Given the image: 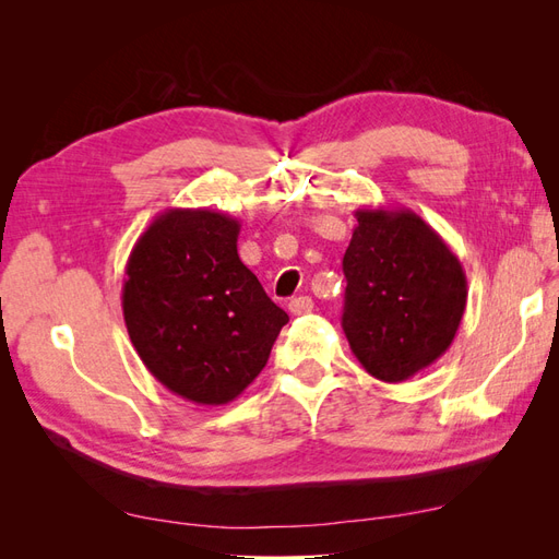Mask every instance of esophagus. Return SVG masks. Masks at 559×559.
Returning <instances> with one entry per match:
<instances>
[{
    "mask_svg": "<svg viewBox=\"0 0 559 559\" xmlns=\"http://www.w3.org/2000/svg\"><path fill=\"white\" fill-rule=\"evenodd\" d=\"M312 308H314V302H312V298L310 296H298V298H294L292 302H289V312L292 314H308V312H312Z\"/></svg>",
    "mask_w": 559,
    "mask_h": 559,
    "instance_id": "34e87169",
    "label": "esophagus"
}]
</instances>
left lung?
I'll return each instance as SVG.
<instances>
[{
	"label": "left lung",
	"instance_id": "1",
	"mask_svg": "<svg viewBox=\"0 0 559 559\" xmlns=\"http://www.w3.org/2000/svg\"><path fill=\"white\" fill-rule=\"evenodd\" d=\"M343 259V331L382 382H403L441 359L466 310L460 259L411 210H357Z\"/></svg>",
	"mask_w": 559,
	"mask_h": 559
}]
</instances>
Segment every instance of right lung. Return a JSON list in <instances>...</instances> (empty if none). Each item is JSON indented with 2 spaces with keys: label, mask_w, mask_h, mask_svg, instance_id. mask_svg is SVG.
Segmentation results:
<instances>
[{
  "label": "right lung",
  "mask_w": 559,
  "mask_h": 559,
  "mask_svg": "<svg viewBox=\"0 0 559 559\" xmlns=\"http://www.w3.org/2000/svg\"><path fill=\"white\" fill-rule=\"evenodd\" d=\"M240 222L173 207L140 235L126 265L123 319L142 364L198 405L238 399L289 321L238 257Z\"/></svg>",
  "instance_id": "add662e5"
}]
</instances>
